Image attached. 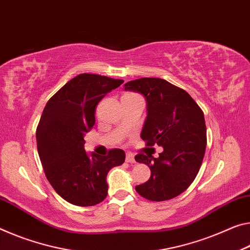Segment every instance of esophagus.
I'll return each mask as SVG.
<instances>
[{
	"instance_id": "esophagus-1",
	"label": "esophagus",
	"mask_w": 250,
	"mask_h": 250,
	"mask_svg": "<svg viewBox=\"0 0 250 250\" xmlns=\"http://www.w3.org/2000/svg\"><path fill=\"white\" fill-rule=\"evenodd\" d=\"M125 161L129 162V164H134V162H136V159H134V157L132 156L131 153H126L125 154Z\"/></svg>"
}]
</instances>
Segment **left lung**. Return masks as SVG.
<instances>
[{
    "label": "left lung",
    "instance_id": "obj_1",
    "mask_svg": "<svg viewBox=\"0 0 250 250\" xmlns=\"http://www.w3.org/2000/svg\"><path fill=\"white\" fill-rule=\"evenodd\" d=\"M125 90L146 98L142 140L164 148L158 158L142 152L134 157L151 170L149 180L136 187L137 192L151 201L172 199L192 184L203 164L207 145L203 110L184 89L164 79H137L126 82Z\"/></svg>",
    "mask_w": 250,
    "mask_h": 250
}]
</instances>
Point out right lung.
<instances>
[{
  "mask_svg": "<svg viewBox=\"0 0 250 250\" xmlns=\"http://www.w3.org/2000/svg\"><path fill=\"white\" fill-rule=\"evenodd\" d=\"M124 80L82 73L47 101L37 128L40 160L47 180L68 203L89 207L108 195L106 175L125 162L121 149L100 157L84 150V136L96 124V106Z\"/></svg>",
  "mask_w": 250,
  "mask_h": 250,
  "instance_id": "obj_1",
  "label": "right lung"
}]
</instances>
